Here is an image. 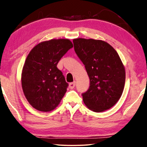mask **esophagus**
I'll return each mask as SVG.
<instances>
[{"instance_id":"obj_1","label":"esophagus","mask_w":147,"mask_h":147,"mask_svg":"<svg viewBox=\"0 0 147 147\" xmlns=\"http://www.w3.org/2000/svg\"><path fill=\"white\" fill-rule=\"evenodd\" d=\"M76 86V82H71V83H69V88L70 89H74V88H75Z\"/></svg>"}]
</instances>
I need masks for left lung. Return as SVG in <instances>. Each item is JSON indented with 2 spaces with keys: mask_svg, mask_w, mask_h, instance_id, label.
<instances>
[{
  "mask_svg": "<svg viewBox=\"0 0 147 147\" xmlns=\"http://www.w3.org/2000/svg\"><path fill=\"white\" fill-rule=\"evenodd\" d=\"M74 50L85 65L90 87L82 93L86 106L100 112L118 101L125 84V69L116 50L101 40L75 39Z\"/></svg>",
  "mask_w": 147,
  "mask_h": 147,
  "instance_id": "1",
  "label": "left lung"
}]
</instances>
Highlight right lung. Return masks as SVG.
Wrapping results in <instances>:
<instances>
[{
    "label": "right lung",
    "mask_w": 147,
    "mask_h": 147,
    "mask_svg": "<svg viewBox=\"0 0 147 147\" xmlns=\"http://www.w3.org/2000/svg\"><path fill=\"white\" fill-rule=\"evenodd\" d=\"M72 47L69 39H51L39 43L30 51L21 82L24 94L34 108L49 112L60 103L69 85L57 65Z\"/></svg>",
    "instance_id": "right-lung-1"
}]
</instances>
